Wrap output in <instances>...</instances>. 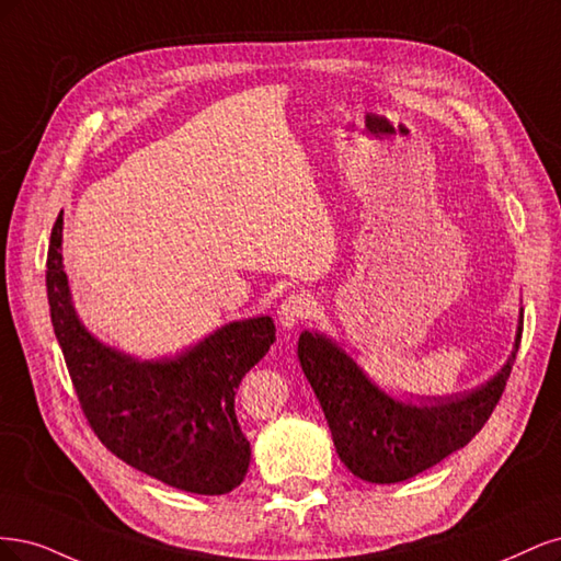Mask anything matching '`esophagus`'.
<instances>
[{"instance_id": "esophagus-1", "label": "esophagus", "mask_w": 561, "mask_h": 561, "mask_svg": "<svg viewBox=\"0 0 561 561\" xmlns=\"http://www.w3.org/2000/svg\"><path fill=\"white\" fill-rule=\"evenodd\" d=\"M312 312H314V302L307 298L305 294L294 291L291 296H286L282 300L277 317H279V323L284 329H294V327H298V323L310 319Z\"/></svg>"}]
</instances>
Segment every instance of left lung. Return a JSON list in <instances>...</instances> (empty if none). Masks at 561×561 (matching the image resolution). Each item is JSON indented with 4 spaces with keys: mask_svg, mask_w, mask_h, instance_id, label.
I'll return each instance as SVG.
<instances>
[{
    "mask_svg": "<svg viewBox=\"0 0 561 561\" xmlns=\"http://www.w3.org/2000/svg\"><path fill=\"white\" fill-rule=\"evenodd\" d=\"M298 358L327 414L342 463L360 480L389 484L426 471L471 443L492 417L505 379L513 370L515 354L480 389L447 399H428V405L422 408L389 399L323 335L305 331L298 337Z\"/></svg>",
    "mask_w": 561,
    "mask_h": 561,
    "instance_id": "8db88e82",
    "label": "left lung"
}]
</instances>
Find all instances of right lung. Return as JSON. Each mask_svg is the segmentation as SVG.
Instances as JSON below:
<instances>
[{
    "label": "right lung",
    "instance_id": "1",
    "mask_svg": "<svg viewBox=\"0 0 561 561\" xmlns=\"http://www.w3.org/2000/svg\"><path fill=\"white\" fill-rule=\"evenodd\" d=\"M60 244L62 214L53 224L46 261L50 321L83 417L100 443L176 490L232 492L251 459L234 414V391L275 342L273 319L228 323L174 360L139 364L100 345L81 327Z\"/></svg>",
    "mask_w": 561,
    "mask_h": 561
}]
</instances>
